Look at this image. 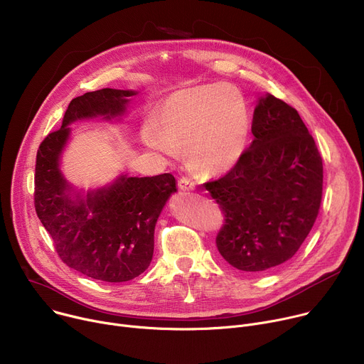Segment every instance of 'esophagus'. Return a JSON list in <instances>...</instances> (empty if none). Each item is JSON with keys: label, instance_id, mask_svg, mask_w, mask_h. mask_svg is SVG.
I'll list each match as a JSON object with an SVG mask.
<instances>
[{"label": "esophagus", "instance_id": "obj_1", "mask_svg": "<svg viewBox=\"0 0 364 364\" xmlns=\"http://www.w3.org/2000/svg\"><path fill=\"white\" fill-rule=\"evenodd\" d=\"M178 187H180L181 191H193V190L196 188V184H194L190 178L183 177V178H180V181H178Z\"/></svg>", "mask_w": 364, "mask_h": 364}]
</instances>
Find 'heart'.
Masks as SVG:
<instances>
[{"label": "heart", "instance_id": "b5f03b06", "mask_svg": "<svg viewBox=\"0 0 364 364\" xmlns=\"http://www.w3.org/2000/svg\"><path fill=\"white\" fill-rule=\"evenodd\" d=\"M249 107L242 92L210 83L171 93L160 107L155 127L142 132L145 146L177 157L186 146L187 161L200 176H219L233 168L246 151Z\"/></svg>", "mask_w": 364, "mask_h": 364}]
</instances>
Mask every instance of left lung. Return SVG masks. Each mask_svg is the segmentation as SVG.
I'll return each mask as SVG.
<instances>
[{
  "instance_id": "obj_1",
  "label": "left lung",
  "mask_w": 364,
  "mask_h": 364,
  "mask_svg": "<svg viewBox=\"0 0 364 364\" xmlns=\"http://www.w3.org/2000/svg\"><path fill=\"white\" fill-rule=\"evenodd\" d=\"M252 134L239 163L204 187L226 218L220 255L239 271L264 272L291 259L314 226L323 160L298 112L271 93L257 99Z\"/></svg>"
}]
</instances>
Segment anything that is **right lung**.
Returning <instances> with one entry per match:
<instances>
[{
	"instance_id": "obj_1",
	"label": "right lung",
	"mask_w": 364,
	"mask_h": 364,
	"mask_svg": "<svg viewBox=\"0 0 364 364\" xmlns=\"http://www.w3.org/2000/svg\"><path fill=\"white\" fill-rule=\"evenodd\" d=\"M135 90L105 87L75 97L62 128L48 134L36 159L34 205L62 261L72 269L105 282H125L151 264L154 230L170 196L177 191L171 174L131 177L77 190L62 171V155L72 125L82 119H121Z\"/></svg>"
}]
</instances>
